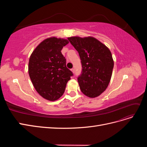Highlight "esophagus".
Segmentation results:
<instances>
[{
    "label": "esophagus",
    "mask_w": 147,
    "mask_h": 147,
    "mask_svg": "<svg viewBox=\"0 0 147 147\" xmlns=\"http://www.w3.org/2000/svg\"><path fill=\"white\" fill-rule=\"evenodd\" d=\"M70 70H71V71H72V72L73 73H74V72H75V69H74V68H72V69H71Z\"/></svg>",
    "instance_id": "1"
}]
</instances>
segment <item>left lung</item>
Masks as SVG:
<instances>
[{
	"mask_svg": "<svg viewBox=\"0 0 147 147\" xmlns=\"http://www.w3.org/2000/svg\"><path fill=\"white\" fill-rule=\"evenodd\" d=\"M81 59L82 74L78 77L81 91L88 97L99 96L107 88L114 62L109 49L92 37H69Z\"/></svg>",
	"mask_w": 147,
	"mask_h": 147,
	"instance_id": "obj_1",
	"label": "left lung"
}]
</instances>
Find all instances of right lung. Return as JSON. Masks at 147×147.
<instances>
[{"label":"right lung","mask_w":147,"mask_h":147,"mask_svg":"<svg viewBox=\"0 0 147 147\" xmlns=\"http://www.w3.org/2000/svg\"><path fill=\"white\" fill-rule=\"evenodd\" d=\"M69 43L66 39L50 37L44 40L31 54L29 75L33 85L43 98L55 101L63 96L73 73L66 67L61 53Z\"/></svg>","instance_id":"1"}]
</instances>
